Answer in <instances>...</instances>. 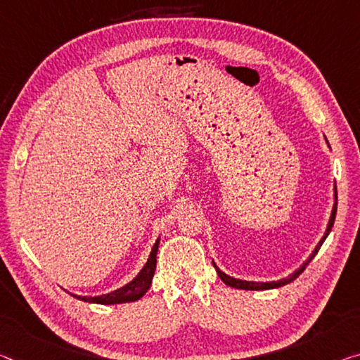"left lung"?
Instances as JSON below:
<instances>
[{"instance_id": "obj_1", "label": "left lung", "mask_w": 360, "mask_h": 360, "mask_svg": "<svg viewBox=\"0 0 360 360\" xmlns=\"http://www.w3.org/2000/svg\"><path fill=\"white\" fill-rule=\"evenodd\" d=\"M335 215H336V204L333 206V211H331V217H330V222H328V226H327V231H325V235H323L322 240H320V241H319V245L315 246V250L312 251L311 256H309L307 261L304 262V264L301 265V267L296 270V272H292L290 276H286V278H281V280H276V281H265V283H264V281H246V280H238V278H233V276H230V275L224 274L222 270H220L215 264H214V267H215V270H217V274H219V276H220V280H222L225 285L231 286V288H238V290H251V291H254V290H272V288H278V286L288 285V283H291L292 280H296L297 276H300V275L304 272V269L307 267L309 262H311L312 259L315 257V254L319 252L320 246L323 245L325 238L328 236V233L331 231V226H333V224H335Z\"/></svg>"}]
</instances>
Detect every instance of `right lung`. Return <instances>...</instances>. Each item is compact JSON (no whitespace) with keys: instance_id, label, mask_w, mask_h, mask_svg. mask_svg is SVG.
Returning a JSON list of instances; mask_svg holds the SVG:
<instances>
[{"instance_id":"right-lung-1","label":"right lung","mask_w":360,"mask_h":360,"mask_svg":"<svg viewBox=\"0 0 360 360\" xmlns=\"http://www.w3.org/2000/svg\"><path fill=\"white\" fill-rule=\"evenodd\" d=\"M158 248H159V238L154 243L151 254H149L148 262L145 264V267L140 270L134 280L130 283H127L122 288L110 291L108 295H101V296H77L74 297L85 302H95V304H122V302H131L140 300L146 295V291L151 286L153 276H154V270H156V254H158Z\"/></svg>"}]
</instances>
